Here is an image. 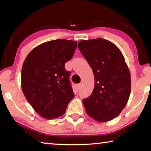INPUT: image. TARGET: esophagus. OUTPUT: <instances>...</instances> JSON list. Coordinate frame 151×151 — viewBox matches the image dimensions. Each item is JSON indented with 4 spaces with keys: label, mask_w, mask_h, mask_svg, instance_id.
Listing matches in <instances>:
<instances>
[{
    "label": "esophagus",
    "mask_w": 151,
    "mask_h": 151,
    "mask_svg": "<svg viewBox=\"0 0 151 151\" xmlns=\"http://www.w3.org/2000/svg\"><path fill=\"white\" fill-rule=\"evenodd\" d=\"M81 86H82V84H81V83L78 84L77 85H76V87H77V89H78V90L80 89V88H81Z\"/></svg>",
    "instance_id": "1"
}]
</instances>
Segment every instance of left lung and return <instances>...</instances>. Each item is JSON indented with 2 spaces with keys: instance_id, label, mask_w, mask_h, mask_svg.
Segmentation results:
<instances>
[{
  "instance_id": "obj_1",
  "label": "left lung",
  "mask_w": 151,
  "mask_h": 151,
  "mask_svg": "<svg viewBox=\"0 0 151 151\" xmlns=\"http://www.w3.org/2000/svg\"><path fill=\"white\" fill-rule=\"evenodd\" d=\"M78 48L91 67L95 86L82 100L86 113L100 122L110 121L122 112L131 94V74L116 45L102 38L81 40Z\"/></svg>"
}]
</instances>
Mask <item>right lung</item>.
<instances>
[{
	"mask_svg": "<svg viewBox=\"0 0 151 151\" xmlns=\"http://www.w3.org/2000/svg\"><path fill=\"white\" fill-rule=\"evenodd\" d=\"M77 42L58 39L35 47L24 60L21 86L27 100L35 111L46 119L65 113L74 98L70 72L65 65L73 56Z\"/></svg>",
	"mask_w": 151,
	"mask_h": 151,
	"instance_id": "add662e5",
	"label": "right lung"
}]
</instances>
